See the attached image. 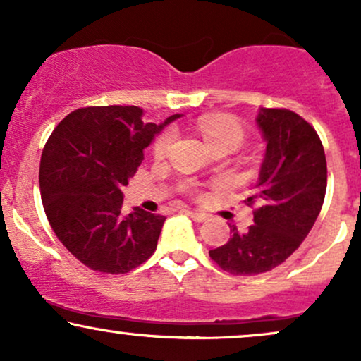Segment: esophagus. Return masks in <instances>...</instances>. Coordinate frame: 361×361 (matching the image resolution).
I'll return each instance as SVG.
<instances>
[{"label":"esophagus","mask_w":361,"mask_h":361,"mask_svg":"<svg viewBox=\"0 0 361 361\" xmlns=\"http://www.w3.org/2000/svg\"><path fill=\"white\" fill-rule=\"evenodd\" d=\"M186 214H188L195 222H204V221H207V214L195 212V210H186Z\"/></svg>","instance_id":"34e87169"}]
</instances>
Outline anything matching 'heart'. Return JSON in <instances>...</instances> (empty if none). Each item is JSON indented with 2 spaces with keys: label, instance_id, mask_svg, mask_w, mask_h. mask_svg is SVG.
I'll use <instances>...</instances> for the list:
<instances>
[{
  "label": "heart",
  "instance_id": "obj_1",
  "mask_svg": "<svg viewBox=\"0 0 361 361\" xmlns=\"http://www.w3.org/2000/svg\"><path fill=\"white\" fill-rule=\"evenodd\" d=\"M198 128L204 134L210 147L217 146H231L233 149L241 146L244 140V130L241 123L233 117H227V115H205L198 122ZM173 142H175V132L173 130H164L159 137L156 139L154 151L156 157H164L171 149Z\"/></svg>",
  "mask_w": 361,
  "mask_h": 361
}]
</instances>
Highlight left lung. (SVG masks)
Instances as JSON below:
<instances>
[{
	"label": "left lung",
	"mask_w": 361,
	"mask_h": 361,
	"mask_svg": "<svg viewBox=\"0 0 361 361\" xmlns=\"http://www.w3.org/2000/svg\"><path fill=\"white\" fill-rule=\"evenodd\" d=\"M267 142L255 193V224L246 233L231 226V239L209 255L233 275H258L279 267L312 229L327 185L326 154L317 132L285 109H259L256 117Z\"/></svg>",
	"instance_id": "8db88e82"
}]
</instances>
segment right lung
<instances>
[{"instance_id":"right-lung-1","label":"right lung","mask_w":361,"mask_h":361,"mask_svg":"<svg viewBox=\"0 0 361 361\" xmlns=\"http://www.w3.org/2000/svg\"><path fill=\"white\" fill-rule=\"evenodd\" d=\"M144 122L139 106L74 110L54 128L40 157V197L66 250L94 271L127 273L156 251L164 215L135 207L122 212V188L135 175L144 149L180 118Z\"/></svg>"}]
</instances>
